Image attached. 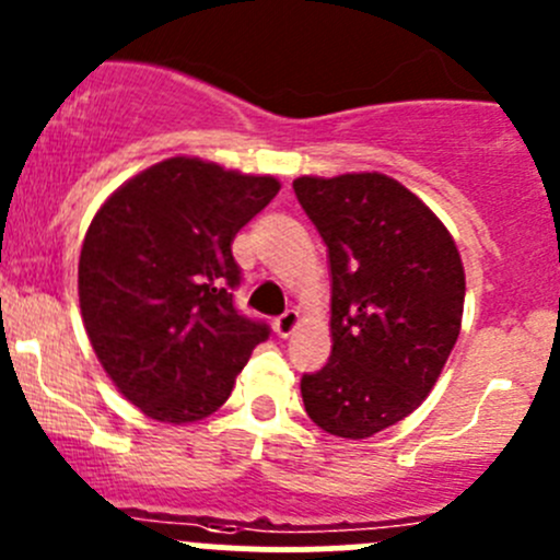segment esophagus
<instances>
[{"instance_id": "1", "label": "esophagus", "mask_w": 560, "mask_h": 560, "mask_svg": "<svg viewBox=\"0 0 560 560\" xmlns=\"http://www.w3.org/2000/svg\"><path fill=\"white\" fill-rule=\"evenodd\" d=\"M295 327H298V312H295V308H287V312L281 316H276V322H273V330H276V336H279V338L292 336V330H295Z\"/></svg>"}]
</instances>
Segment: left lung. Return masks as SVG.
<instances>
[{
	"label": "left lung",
	"instance_id": "1",
	"mask_svg": "<svg viewBox=\"0 0 560 560\" xmlns=\"http://www.w3.org/2000/svg\"><path fill=\"white\" fill-rule=\"evenodd\" d=\"M292 189L332 276V352L303 374V406L322 431L369 439L425 400L453 352L466 298L460 254L436 213L382 173L303 175Z\"/></svg>",
	"mask_w": 560,
	"mask_h": 560
}]
</instances>
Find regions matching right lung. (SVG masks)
I'll return each instance as SVG.
<instances>
[{"label":"right lung","instance_id":"obj_1","mask_svg":"<svg viewBox=\"0 0 560 560\" xmlns=\"http://www.w3.org/2000/svg\"><path fill=\"white\" fill-rule=\"evenodd\" d=\"M270 175L173 156L118 186L89 224L78 295L105 374L151 420L197 422L270 336L235 308L233 238L276 195Z\"/></svg>","mask_w":560,"mask_h":560}]
</instances>
